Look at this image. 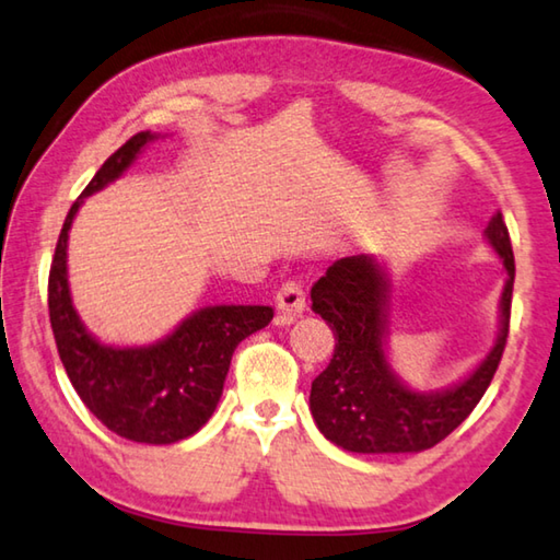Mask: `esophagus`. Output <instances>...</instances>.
Wrapping results in <instances>:
<instances>
[{
    "instance_id": "1",
    "label": "esophagus",
    "mask_w": 560,
    "mask_h": 560,
    "mask_svg": "<svg viewBox=\"0 0 560 560\" xmlns=\"http://www.w3.org/2000/svg\"><path fill=\"white\" fill-rule=\"evenodd\" d=\"M277 308H279V322L291 324L296 316L304 314L306 308V291L301 281H287L277 291Z\"/></svg>"
}]
</instances>
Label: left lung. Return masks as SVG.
Segmentation results:
<instances>
[{
    "mask_svg": "<svg viewBox=\"0 0 560 560\" xmlns=\"http://www.w3.org/2000/svg\"><path fill=\"white\" fill-rule=\"evenodd\" d=\"M486 236L503 259L501 334L491 353L464 384L441 394L406 388L384 357V271L371 256H346L312 287V308L331 326L334 357L312 381V416L324 436L353 454H416L436 446L468 419L499 369L511 324L516 279L511 236L501 211L486 226Z\"/></svg>",
    "mask_w": 560,
    "mask_h": 560,
    "instance_id": "left-lung-1",
    "label": "left lung"
}]
</instances>
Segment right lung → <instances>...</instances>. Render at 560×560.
Returning <instances> with one entry per match:
<instances>
[{"label": "right lung", "instance_id": "right-lung-1", "mask_svg": "<svg viewBox=\"0 0 560 560\" xmlns=\"http://www.w3.org/2000/svg\"><path fill=\"white\" fill-rule=\"evenodd\" d=\"M152 139V131H139L121 144L82 197L117 179ZM82 197L69 209L49 269V322L59 359L79 398L106 429L137 443H176L211 419L234 349L271 322L273 308L207 306L147 349L100 343L79 322L67 283V238Z\"/></svg>", "mask_w": 560, "mask_h": 560}]
</instances>
